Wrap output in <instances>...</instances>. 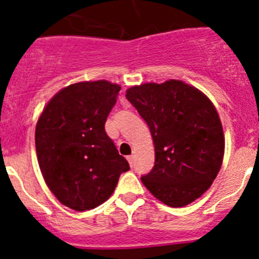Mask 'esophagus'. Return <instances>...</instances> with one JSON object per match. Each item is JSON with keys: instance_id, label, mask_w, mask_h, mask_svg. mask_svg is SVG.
Segmentation results:
<instances>
[{"instance_id": "obj_1", "label": "esophagus", "mask_w": 259, "mask_h": 259, "mask_svg": "<svg viewBox=\"0 0 259 259\" xmlns=\"http://www.w3.org/2000/svg\"><path fill=\"white\" fill-rule=\"evenodd\" d=\"M128 159V163H130V166L134 167V163H135V157L134 155H130V157H127Z\"/></svg>"}]
</instances>
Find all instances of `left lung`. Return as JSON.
<instances>
[{
	"label": "left lung",
	"instance_id": "8db88e82",
	"mask_svg": "<svg viewBox=\"0 0 259 259\" xmlns=\"http://www.w3.org/2000/svg\"><path fill=\"white\" fill-rule=\"evenodd\" d=\"M125 97L149 125L154 167L141 176L148 191L172 207L201 197L221 170L224 136L214 105L197 88L180 80L146 83Z\"/></svg>",
	"mask_w": 259,
	"mask_h": 259
}]
</instances>
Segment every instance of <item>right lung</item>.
<instances>
[{
    "label": "right lung",
    "mask_w": 259,
    "mask_h": 259,
    "mask_svg": "<svg viewBox=\"0 0 259 259\" xmlns=\"http://www.w3.org/2000/svg\"><path fill=\"white\" fill-rule=\"evenodd\" d=\"M120 87L106 80L66 87L48 102L36 124L38 166L59 202L76 211L104 203L130 170L105 131Z\"/></svg>",
    "instance_id": "obj_1"
}]
</instances>
